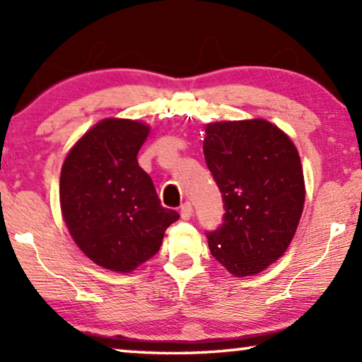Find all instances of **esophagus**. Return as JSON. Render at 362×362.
I'll return each instance as SVG.
<instances>
[{
	"instance_id": "obj_1",
	"label": "esophagus",
	"mask_w": 362,
	"mask_h": 362,
	"mask_svg": "<svg viewBox=\"0 0 362 362\" xmlns=\"http://www.w3.org/2000/svg\"><path fill=\"white\" fill-rule=\"evenodd\" d=\"M192 212H194V211H192V204H191V202H185V204L181 206V217H182V219H185V221H189V219H191Z\"/></svg>"
}]
</instances>
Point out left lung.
<instances>
[{"label":"left lung","mask_w":362,"mask_h":362,"mask_svg":"<svg viewBox=\"0 0 362 362\" xmlns=\"http://www.w3.org/2000/svg\"><path fill=\"white\" fill-rule=\"evenodd\" d=\"M204 158L222 194L224 217L206 232L214 259L232 275L259 274L293 239L305 204L298 151L265 120L206 125Z\"/></svg>","instance_id":"8db88e82"}]
</instances>
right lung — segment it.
Returning a JSON list of instances; mask_svg holds the SVG:
<instances>
[{"label":"right lung","instance_id":"obj_1","mask_svg":"<svg viewBox=\"0 0 362 362\" xmlns=\"http://www.w3.org/2000/svg\"><path fill=\"white\" fill-rule=\"evenodd\" d=\"M148 133L133 120H102L76 143L61 173V209L74 240L97 265L120 274L151 259L180 219L138 165Z\"/></svg>","mask_w":362,"mask_h":362}]
</instances>
